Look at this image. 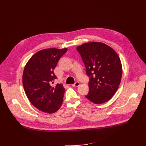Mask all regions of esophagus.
<instances>
[{"label": "esophagus", "instance_id": "obj_1", "mask_svg": "<svg viewBox=\"0 0 146 146\" xmlns=\"http://www.w3.org/2000/svg\"><path fill=\"white\" fill-rule=\"evenodd\" d=\"M79 85H80V83H79L78 81L74 83V84H73V85H72V86H73V87H78V86H79Z\"/></svg>", "mask_w": 146, "mask_h": 146}]
</instances>
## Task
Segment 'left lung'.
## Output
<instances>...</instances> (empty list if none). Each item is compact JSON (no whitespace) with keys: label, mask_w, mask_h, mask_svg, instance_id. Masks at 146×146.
Masks as SVG:
<instances>
[{"label":"left lung","mask_w":146,"mask_h":146,"mask_svg":"<svg viewBox=\"0 0 146 146\" xmlns=\"http://www.w3.org/2000/svg\"><path fill=\"white\" fill-rule=\"evenodd\" d=\"M76 49L89 78V91L85 97L96 104L109 101L117 92L122 77V65L117 52L99 42L85 43Z\"/></svg>","instance_id":"obj_1"}]
</instances>
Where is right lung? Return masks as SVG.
<instances>
[{
    "mask_svg": "<svg viewBox=\"0 0 146 146\" xmlns=\"http://www.w3.org/2000/svg\"><path fill=\"white\" fill-rule=\"evenodd\" d=\"M67 48H48L36 52L27 63L22 76L25 92L34 106L40 111L52 113L63 103L64 88L57 83L53 70Z\"/></svg>",
    "mask_w": 146,
    "mask_h": 146,
    "instance_id": "right-lung-1",
    "label": "right lung"
}]
</instances>
